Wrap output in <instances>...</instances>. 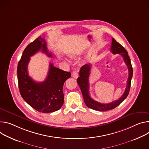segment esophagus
Listing matches in <instances>:
<instances>
[{
	"label": "esophagus",
	"instance_id": "34e87169",
	"mask_svg": "<svg viewBox=\"0 0 149 149\" xmlns=\"http://www.w3.org/2000/svg\"><path fill=\"white\" fill-rule=\"evenodd\" d=\"M72 77L74 78H77L78 77V71H74V72H72Z\"/></svg>",
	"mask_w": 149,
	"mask_h": 149
}]
</instances>
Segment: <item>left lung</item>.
Instances as JSON below:
<instances>
[{
	"mask_svg": "<svg viewBox=\"0 0 149 149\" xmlns=\"http://www.w3.org/2000/svg\"><path fill=\"white\" fill-rule=\"evenodd\" d=\"M111 51L113 54H120L123 56L124 61L128 67V78L127 79V83L125 90L122 96L115 101H113L111 103L104 104L98 102L96 100L93 99L89 94V75L90 72V69L91 65L90 64H86L83 65L79 71V76L77 79V83L78 86L82 92L84 101L86 106L91 108L92 109L98 111H107L109 110H112L116 107H117L119 104H120L123 102L128 96L130 87H131V79L133 74V70L131 65V62L130 58L128 56V53L125 49L120 45L119 43H118L116 40L112 38V45Z\"/></svg>",
	"mask_w": 149,
	"mask_h": 149,
	"instance_id": "8db88e82",
	"label": "left lung"
}]
</instances>
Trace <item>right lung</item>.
Returning a JSON list of instances; mask_svg holds the SVG:
<instances>
[{
	"label": "right lung",
	"mask_w": 149,
	"mask_h": 149,
	"mask_svg": "<svg viewBox=\"0 0 149 149\" xmlns=\"http://www.w3.org/2000/svg\"><path fill=\"white\" fill-rule=\"evenodd\" d=\"M41 50L50 58L45 40L39 36L24 49L18 64L17 75L18 87L23 99L36 111L50 113L61 109L64 102L63 84L71 77V74L49 64V70L46 79L37 83L29 75L28 64L30 57Z\"/></svg>",
	"instance_id": "obj_1"
}]
</instances>
